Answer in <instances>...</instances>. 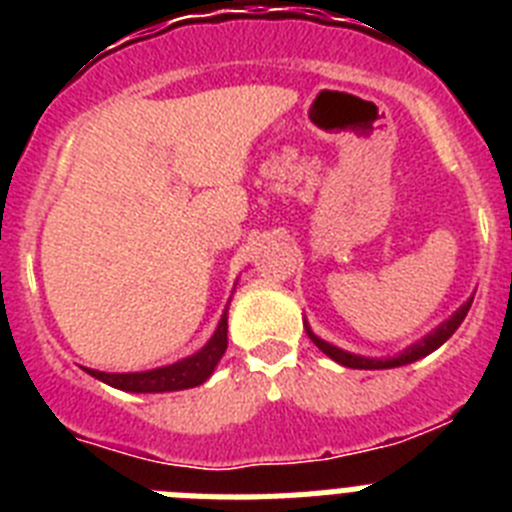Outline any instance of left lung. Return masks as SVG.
Instances as JSON below:
<instances>
[{"label":"left lung","mask_w":512,"mask_h":512,"mask_svg":"<svg viewBox=\"0 0 512 512\" xmlns=\"http://www.w3.org/2000/svg\"><path fill=\"white\" fill-rule=\"evenodd\" d=\"M472 300L474 297H469V300L464 302V305H461L449 320H443V323L438 325L433 333H428L423 341L413 343V346L405 348L402 354L392 356V359H366V356L348 354V351H343V348L330 346L328 341H323V338L315 336V333L310 330V325H305V328H307V336H310V341L315 343V346H318L325 356H330V359L338 361V364L348 366V369H395V366H405V364H413V361L423 359V356H428L431 351H436L438 346H443V343L449 341V338L454 336V330L461 325V320L467 318L469 307H472Z\"/></svg>","instance_id":"8db88e82"}]
</instances>
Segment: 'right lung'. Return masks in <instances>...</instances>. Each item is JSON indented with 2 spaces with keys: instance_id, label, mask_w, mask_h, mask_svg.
<instances>
[{
  "instance_id": "1",
  "label": "right lung",
  "mask_w": 512,
  "mask_h": 512,
  "mask_svg": "<svg viewBox=\"0 0 512 512\" xmlns=\"http://www.w3.org/2000/svg\"><path fill=\"white\" fill-rule=\"evenodd\" d=\"M225 348H228V307H225L223 318L217 323L215 336L197 351V354L187 356V359L176 361L169 366H158V369H148V372H128V374H110L97 372V369H87L94 379L110 384L115 390L122 392H176L189 390L197 384L207 382L210 374L215 372L217 361L223 359Z\"/></svg>"
}]
</instances>
